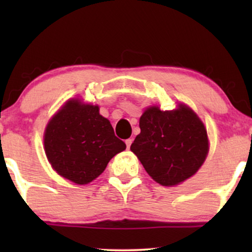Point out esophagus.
<instances>
[{
  "instance_id": "esophagus-1",
  "label": "esophagus",
  "mask_w": 252,
  "mask_h": 252,
  "mask_svg": "<svg viewBox=\"0 0 252 252\" xmlns=\"http://www.w3.org/2000/svg\"><path fill=\"white\" fill-rule=\"evenodd\" d=\"M132 139H127L126 141H125V143H126V146H127V149H129V147H130V144H132Z\"/></svg>"
}]
</instances>
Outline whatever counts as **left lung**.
<instances>
[{"label":"left lung","instance_id":"1","mask_svg":"<svg viewBox=\"0 0 252 252\" xmlns=\"http://www.w3.org/2000/svg\"><path fill=\"white\" fill-rule=\"evenodd\" d=\"M141 133L130 150L144 170L161 186H174L195 174L209 150L208 134L187 106L173 111L147 109L140 118Z\"/></svg>","mask_w":252,"mask_h":252}]
</instances>
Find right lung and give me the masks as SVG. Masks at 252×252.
Returning <instances> with one entry per match:
<instances>
[{"label":"right lung","instance_id":"add662e5","mask_svg":"<svg viewBox=\"0 0 252 252\" xmlns=\"http://www.w3.org/2000/svg\"><path fill=\"white\" fill-rule=\"evenodd\" d=\"M44 149L51 166L74 184H88L105 170L113 156L126 149L97 105L70 101L50 120Z\"/></svg>","mask_w":252,"mask_h":252}]
</instances>
